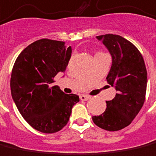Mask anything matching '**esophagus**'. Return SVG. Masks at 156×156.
Here are the masks:
<instances>
[{
  "instance_id": "1",
  "label": "esophagus",
  "mask_w": 156,
  "mask_h": 156,
  "mask_svg": "<svg viewBox=\"0 0 156 156\" xmlns=\"http://www.w3.org/2000/svg\"><path fill=\"white\" fill-rule=\"evenodd\" d=\"M79 98H80V100L83 101H86L89 100L90 97L89 96V95H84V94H81L80 96H79Z\"/></svg>"
}]
</instances>
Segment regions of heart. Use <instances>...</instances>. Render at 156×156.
<instances>
[{"instance_id":"1","label":"heart","mask_w":156,"mask_h":156,"mask_svg":"<svg viewBox=\"0 0 156 156\" xmlns=\"http://www.w3.org/2000/svg\"><path fill=\"white\" fill-rule=\"evenodd\" d=\"M98 53H101V52H98ZM98 53H97V54H98Z\"/></svg>"}]
</instances>
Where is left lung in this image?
<instances>
[{"instance_id":"8db88e82","label":"left lung","mask_w":156,"mask_h":156,"mask_svg":"<svg viewBox=\"0 0 156 156\" xmlns=\"http://www.w3.org/2000/svg\"><path fill=\"white\" fill-rule=\"evenodd\" d=\"M110 52L112 67L106 80L117 91L94 123L107 131H118L128 126L142 108L145 100L147 71L141 53L123 37L116 34L97 36Z\"/></svg>"}]
</instances>
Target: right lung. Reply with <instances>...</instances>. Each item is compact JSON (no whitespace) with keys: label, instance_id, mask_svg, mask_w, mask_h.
Listing matches in <instances>:
<instances>
[{"label":"right lung","instance_id":"add662e5","mask_svg":"<svg viewBox=\"0 0 156 156\" xmlns=\"http://www.w3.org/2000/svg\"><path fill=\"white\" fill-rule=\"evenodd\" d=\"M72 55L65 42L41 39L17 56L11 76V93L22 116L38 131L54 133L68 122L77 94H66L53 86L57 73H64Z\"/></svg>","mask_w":156,"mask_h":156}]
</instances>
